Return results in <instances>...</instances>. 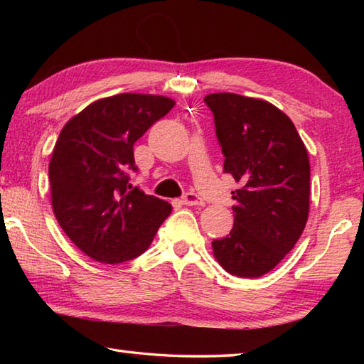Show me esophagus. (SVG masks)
Wrapping results in <instances>:
<instances>
[{"label": "esophagus", "mask_w": 364, "mask_h": 364, "mask_svg": "<svg viewBox=\"0 0 364 364\" xmlns=\"http://www.w3.org/2000/svg\"><path fill=\"white\" fill-rule=\"evenodd\" d=\"M181 202L184 205H204V200H202V197L197 196L196 193L184 194Z\"/></svg>", "instance_id": "obj_1"}]
</instances>
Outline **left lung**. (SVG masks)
<instances>
[{
	"label": "left lung",
	"instance_id": "8db88e82",
	"mask_svg": "<svg viewBox=\"0 0 364 364\" xmlns=\"http://www.w3.org/2000/svg\"><path fill=\"white\" fill-rule=\"evenodd\" d=\"M232 191L234 225L212 242L228 273L258 278L299 241L310 212V160L292 120L273 104L234 93L207 95Z\"/></svg>",
	"mask_w": 364,
	"mask_h": 364
}]
</instances>
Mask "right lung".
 <instances>
[{
    "instance_id": "obj_1",
    "label": "right lung",
    "mask_w": 364,
    "mask_h": 364,
    "mask_svg": "<svg viewBox=\"0 0 364 364\" xmlns=\"http://www.w3.org/2000/svg\"><path fill=\"white\" fill-rule=\"evenodd\" d=\"M173 106L167 96L122 93L91 102L60 130L49 160L53 212L93 260H133L170 215L168 202L133 188L127 170H136L133 144Z\"/></svg>"
}]
</instances>
